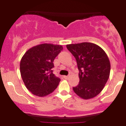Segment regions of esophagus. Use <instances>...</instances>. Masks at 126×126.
Here are the masks:
<instances>
[{"mask_svg":"<svg viewBox=\"0 0 126 126\" xmlns=\"http://www.w3.org/2000/svg\"><path fill=\"white\" fill-rule=\"evenodd\" d=\"M63 78H64V79H67L68 78H69V76H63Z\"/></svg>","mask_w":126,"mask_h":126,"instance_id":"esophagus-1","label":"esophagus"}]
</instances>
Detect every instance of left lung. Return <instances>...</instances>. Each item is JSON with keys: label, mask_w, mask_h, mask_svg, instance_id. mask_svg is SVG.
<instances>
[{"label": "left lung", "mask_w": 126, "mask_h": 126, "mask_svg": "<svg viewBox=\"0 0 126 126\" xmlns=\"http://www.w3.org/2000/svg\"><path fill=\"white\" fill-rule=\"evenodd\" d=\"M77 62L79 84L73 88L78 96L92 98L103 89L110 73V62L103 49L91 43L66 45Z\"/></svg>", "instance_id": "8db88e82"}]
</instances>
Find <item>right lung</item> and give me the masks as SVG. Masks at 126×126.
<instances>
[{"label": "right lung", "instance_id": "right-lung-1", "mask_svg": "<svg viewBox=\"0 0 126 126\" xmlns=\"http://www.w3.org/2000/svg\"><path fill=\"white\" fill-rule=\"evenodd\" d=\"M63 50L60 45L42 44L32 47L20 62V72L27 89L36 96L50 94L56 89L60 79L53 73L54 59Z\"/></svg>", "mask_w": 126, "mask_h": 126}]
</instances>
